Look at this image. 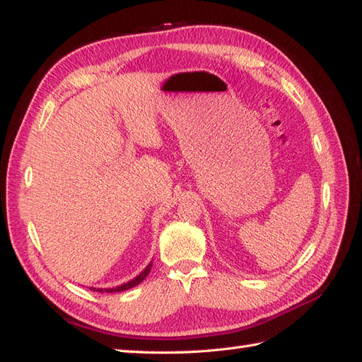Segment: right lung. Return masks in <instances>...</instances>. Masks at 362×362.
I'll return each mask as SVG.
<instances>
[{
  "mask_svg": "<svg viewBox=\"0 0 362 362\" xmlns=\"http://www.w3.org/2000/svg\"><path fill=\"white\" fill-rule=\"evenodd\" d=\"M151 267H152V261L149 262V264H148L144 270H141V272L139 273V275H137L134 279H131V281L122 284V286H119V287H115V288H93V287H90V290H96V291H100V293H103V291H107V293H117V291L129 290V288H133V287L139 286V284L148 276V273L151 272Z\"/></svg>",
  "mask_w": 362,
  "mask_h": 362,
  "instance_id": "1",
  "label": "right lung"
}]
</instances>
